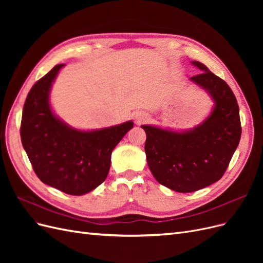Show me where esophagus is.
Wrapping results in <instances>:
<instances>
[{"mask_svg":"<svg viewBox=\"0 0 263 263\" xmlns=\"http://www.w3.org/2000/svg\"><path fill=\"white\" fill-rule=\"evenodd\" d=\"M135 118H136V122L138 124H141V123H144V122L147 121V119H148V114L145 113V112H140V113L136 114Z\"/></svg>","mask_w":263,"mask_h":263,"instance_id":"esophagus-1","label":"esophagus"}]
</instances>
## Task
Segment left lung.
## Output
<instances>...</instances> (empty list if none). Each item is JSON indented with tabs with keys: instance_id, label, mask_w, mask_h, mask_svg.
<instances>
[{
	"instance_id": "left-lung-1",
	"label": "left lung",
	"mask_w": 263,
	"mask_h": 263,
	"mask_svg": "<svg viewBox=\"0 0 263 263\" xmlns=\"http://www.w3.org/2000/svg\"><path fill=\"white\" fill-rule=\"evenodd\" d=\"M203 72L190 79L215 102L212 114L189 132H172L142 125L145 151L153 176L176 192L190 193L218 181L227 169L241 136L239 107L229 85L203 63Z\"/></svg>"
}]
</instances>
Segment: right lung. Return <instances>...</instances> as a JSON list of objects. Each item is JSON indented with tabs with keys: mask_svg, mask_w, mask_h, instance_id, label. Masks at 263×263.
Wrapping results in <instances>:
<instances>
[{
	"mask_svg": "<svg viewBox=\"0 0 263 263\" xmlns=\"http://www.w3.org/2000/svg\"><path fill=\"white\" fill-rule=\"evenodd\" d=\"M63 66H54L30 89L23 108L21 139L39 180L67 194L82 195L105 181L112 151L134 123L82 132L61 122L50 108L49 92Z\"/></svg>",
	"mask_w": 263,
	"mask_h": 263,
	"instance_id": "add662e5",
	"label": "right lung"
}]
</instances>
